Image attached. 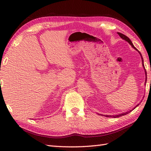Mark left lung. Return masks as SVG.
Masks as SVG:
<instances>
[{"label":"left lung","instance_id":"1","mask_svg":"<svg viewBox=\"0 0 151 151\" xmlns=\"http://www.w3.org/2000/svg\"><path fill=\"white\" fill-rule=\"evenodd\" d=\"M117 34H118V35H119L120 37H121L122 39H123V40L126 41V42H128L129 43V44L131 45V47H132L133 48L135 49L136 51H138V53H139V54H140L141 57V60H142V67H143V68H144V70H145V84H146V83H147V72H146V70H145V66H144V61H143V58H142L141 53H140V51H138V49H137L136 47H135V46L133 45V43L131 42V41L130 40L129 38L128 37L126 36V35H123V34H121V33H119V32H117ZM141 102H142V101H141ZM139 104H140V103H139ZM139 104H138L137 105V106L135 107V108H133L132 109H130V110H129V111H128L123 112V113L119 114H117V115H114V116H111V115H104V116H105V117H114V118H116V117H121V116H125V115L127 114H129V113H130V112H131V111L133 110V109H135V108H136L137 107V106L139 105ZM100 115H102V114H100ZM102 116H103V115H102Z\"/></svg>","mask_w":151,"mask_h":151}]
</instances>
